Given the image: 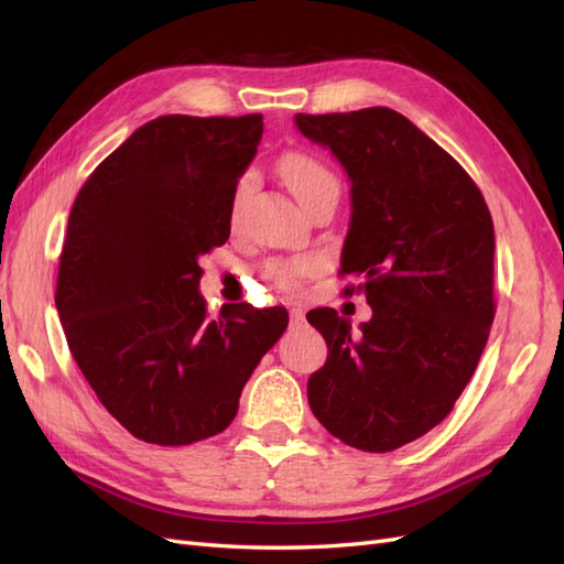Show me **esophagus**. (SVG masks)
<instances>
[{
    "label": "esophagus",
    "instance_id": "34e87169",
    "mask_svg": "<svg viewBox=\"0 0 564 564\" xmlns=\"http://www.w3.org/2000/svg\"><path fill=\"white\" fill-rule=\"evenodd\" d=\"M305 322V315H303V310H291V327H301Z\"/></svg>",
    "mask_w": 564,
    "mask_h": 564
}]
</instances>
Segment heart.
<instances>
[{
  "label": "heart",
  "mask_w": 564,
  "mask_h": 564,
  "mask_svg": "<svg viewBox=\"0 0 564 564\" xmlns=\"http://www.w3.org/2000/svg\"><path fill=\"white\" fill-rule=\"evenodd\" d=\"M279 174L283 184L289 186L295 200L307 208L310 203L319 198L327 191H339V182L334 172L325 162L307 152H285L279 162ZM245 184L237 191V203L242 198ZM235 203V206H237ZM319 271V259L317 257H295V259H273L263 267V275L273 281L283 293H297L305 285L307 279Z\"/></svg>",
  "instance_id": "heart-1"
}]
</instances>
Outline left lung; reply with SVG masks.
Returning <instances> with one entry per match:
<instances>
[{
    "mask_svg": "<svg viewBox=\"0 0 564 564\" xmlns=\"http://www.w3.org/2000/svg\"><path fill=\"white\" fill-rule=\"evenodd\" d=\"M301 133L351 178L339 275L366 293L361 329L310 310L327 364L307 380L310 410L332 436L388 453L441 424L470 382L495 319V225L482 191L451 154L386 106L297 113Z\"/></svg>",
    "mask_w": 564,
    "mask_h": 564,
    "instance_id": "obj_1",
    "label": "left lung"
}]
</instances>
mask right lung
Masks as SVG:
<instances>
[{
	"label": "right lung",
	"instance_id": "obj_1",
	"mask_svg": "<svg viewBox=\"0 0 564 564\" xmlns=\"http://www.w3.org/2000/svg\"><path fill=\"white\" fill-rule=\"evenodd\" d=\"M261 113L160 116L140 126L79 188L59 251L55 305L99 402L145 443L220 434L285 307L208 315L200 257L230 237L237 182Z\"/></svg>",
	"mask_w": 564,
	"mask_h": 564
}]
</instances>
